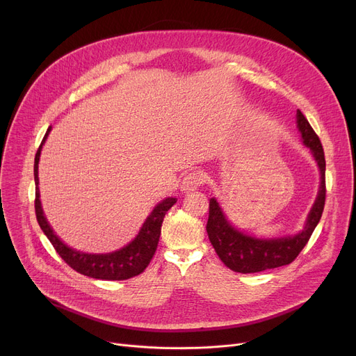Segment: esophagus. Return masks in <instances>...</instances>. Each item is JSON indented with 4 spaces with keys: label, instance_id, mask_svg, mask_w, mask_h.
I'll return each instance as SVG.
<instances>
[{
    "label": "esophagus",
    "instance_id": "obj_1",
    "mask_svg": "<svg viewBox=\"0 0 356 356\" xmlns=\"http://www.w3.org/2000/svg\"><path fill=\"white\" fill-rule=\"evenodd\" d=\"M204 175L199 170H195V172H191L186 175L181 180V184H180V189L181 192H193L196 191L199 186H202L204 183Z\"/></svg>",
    "mask_w": 356,
    "mask_h": 356
}]
</instances>
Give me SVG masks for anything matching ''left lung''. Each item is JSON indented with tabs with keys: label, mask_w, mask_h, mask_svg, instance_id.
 Wrapping results in <instances>:
<instances>
[{
	"label": "left lung",
	"mask_w": 356,
	"mask_h": 356,
	"mask_svg": "<svg viewBox=\"0 0 356 356\" xmlns=\"http://www.w3.org/2000/svg\"><path fill=\"white\" fill-rule=\"evenodd\" d=\"M297 127L305 145L310 148L317 165L321 168L319 195L316 197V202L307 216L306 227L302 232H298L294 236L277 239H258L245 235L235 229L227 220L215 197L209 200V218L207 223L209 241L222 263L235 273H259L293 263L297 255L306 247L314 228L322 218L326 199V161L323 147L307 118L302 114V111H297Z\"/></svg>",
	"instance_id": "1"
}]
</instances>
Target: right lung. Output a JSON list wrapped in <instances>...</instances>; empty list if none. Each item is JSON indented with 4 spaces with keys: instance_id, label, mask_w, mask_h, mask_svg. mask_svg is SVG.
Listing matches in <instances>:
<instances>
[{
    "instance_id": "right-lung-1",
    "label": "right lung",
    "mask_w": 356,
    "mask_h": 356,
    "mask_svg": "<svg viewBox=\"0 0 356 356\" xmlns=\"http://www.w3.org/2000/svg\"><path fill=\"white\" fill-rule=\"evenodd\" d=\"M49 133H50V127L39 149H37L35 159H34V181L37 186L34 209H35L37 222H39L42 231L51 242L53 248L62 257V259L70 268L86 277L98 278V280H127L141 274L149 264V261H152L157 250L164 215L177 202V199L167 197L163 202H160L143 223V227L138 235L134 238V241H131L128 245H125L124 248L115 252L86 254V252L69 248L50 228L47 219L44 218V213L42 209V202H40L39 160H40L42 145L44 144Z\"/></svg>"
}]
</instances>
